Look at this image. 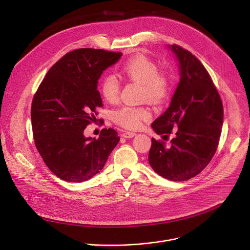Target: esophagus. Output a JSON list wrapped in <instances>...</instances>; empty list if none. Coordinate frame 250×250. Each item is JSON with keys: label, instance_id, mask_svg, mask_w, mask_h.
I'll use <instances>...</instances> for the list:
<instances>
[{"label": "esophagus", "instance_id": "obj_1", "mask_svg": "<svg viewBox=\"0 0 250 250\" xmlns=\"http://www.w3.org/2000/svg\"><path fill=\"white\" fill-rule=\"evenodd\" d=\"M135 135H136V133L130 132V131H125V132L122 134V136H123L124 138H132V137H134Z\"/></svg>", "mask_w": 250, "mask_h": 250}]
</instances>
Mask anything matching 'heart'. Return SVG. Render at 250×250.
Returning <instances> with one entry per match:
<instances>
[{
  "mask_svg": "<svg viewBox=\"0 0 250 250\" xmlns=\"http://www.w3.org/2000/svg\"><path fill=\"white\" fill-rule=\"evenodd\" d=\"M157 64L144 56H137L126 61L123 66V73L129 79L142 84V96L153 102H160L166 99L170 90L168 76L158 71ZM121 85L118 78L112 74H105L100 81V93L103 99L113 103L118 100ZM150 118V111L147 107L123 106L113 112V120L118 125L129 128L138 129L143 122Z\"/></svg>",
  "mask_w": 250,
  "mask_h": 250,
  "instance_id": "1",
  "label": "heart"
}]
</instances>
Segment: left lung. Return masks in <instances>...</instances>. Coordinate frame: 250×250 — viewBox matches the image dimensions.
<instances>
[{
  "label": "left lung",
  "mask_w": 250,
  "mask_h": 250,
  "mask_svg": "<svg viewBox=\"0 0 250 250\" xmlns=\"http://www.w3.org/2000/svg\"><path fill=\"white\" fill-rule=\"evenodd\" d=\"M167 47L179 62L181 78L170 106L151 127L164 136L174 129L175 137L169 148L151 138L149 162L164 179L184 182L198 175L214 155L223 125V105L199 60L179 45Z\"/></svg>",
  "instance_id": "8db88e82"
}]
</instances>
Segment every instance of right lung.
Here are the masks:
<instances>
[{
	"instance_id": "obj_1",
	"label": "right lung",
	"mask_w": 250,
	"mask_h": 250,
	"mask_svg": "<svg viewBox=\"0 0 250 250\" xmlns=\"http://www.w3.org/2000/svg\"><path fill=\"white\" fill-rule=\"evenodd\" d=\"M122 55L92 48L68 52L48 70L34 97L36 147L51 172L65 182H85L100 173L120 141L113 128L102 129L99 139L85 137L84 129L103 106L98 91L102 72Z\"/></svg>"
}]
</instances>
